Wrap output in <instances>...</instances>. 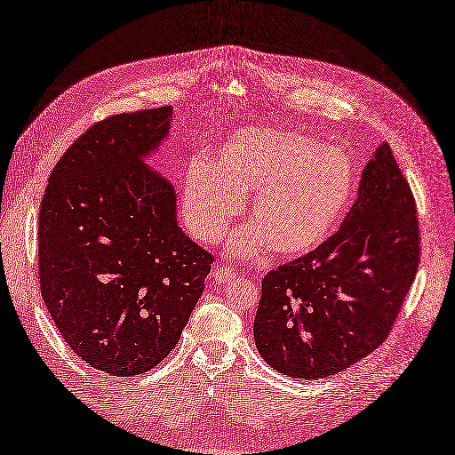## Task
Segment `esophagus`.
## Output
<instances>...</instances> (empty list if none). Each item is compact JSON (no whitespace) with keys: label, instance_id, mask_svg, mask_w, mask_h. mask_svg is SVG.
<instances>
[{"label":"esophagus","instance_id":"esophagus-1","mask_svg":"<svg viewBox=\"0 0 455 455\" xmlns=\"http://www.w3.org/2000/svg\"><path fill=\"white\" fill-rule=\"evenodd\" d=\"M212 276L216 282H231L233 278H237V273H235L231 267H228V265H216L214 271H212Z\"/></svg>","mask_w":455,"mask_h":455}]
</instances>
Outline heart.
<instances>
[{"label":"heart","mask_w":455,"mask_h":455,"mask_svg":"<svg viewBox=\"0 0 455 455\" xmlns=\"http://www.w3.org/2000/svg\"><path fill=\"white\" fill-rule=\"evenodd\" d=\"M355 167L337 147L290 130L252 128L235 133L211 164L196 162L182 188V218L196 239L214 244L252 194L254 224L229 243L237 258L271 246L301 258L323 244L355 194Z\"/></svg>","instance_id":"obj_1"}]
</instances>
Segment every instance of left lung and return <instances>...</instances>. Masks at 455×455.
Masks as SVG:
<instances>
[{
    "label": "left lung",
    "instance_id": "1",
    "mask_svg": "<svg viewBox=\"0 0 455 455\" xmlns=\"http://www.w3.org/2000/svg\"><path fill=\"white\" fill-rule=\"evenodd\" d=\"M418 265L414 196L384 143L365 165L339 231L263 276L258 352L293 379L348 369L387 339Z\"/></svg>",
    "mask_w": 455,
    "mask_h": 455
}]
</instances>
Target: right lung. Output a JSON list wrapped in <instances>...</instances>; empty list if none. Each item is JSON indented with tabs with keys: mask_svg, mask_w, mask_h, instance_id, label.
<instances>
[{
	"mask_svg": "<svg viewBox=\"0 0 455 455\" xmlns=\"http://www.w3.org/2000/svg\"><path fill=\"white\" fill-rule=\"evenodd\" d=\"M173 107L108 116L52 169L39 211V282L68 347L111 377L175 348L214 258L177 224L173 184L145 164Z\"/></svg>",
	"mask_w": 455,
	"mask_h": 455,
	"instance_id": "1",
	"label": "right lung"
}]
</instances>
